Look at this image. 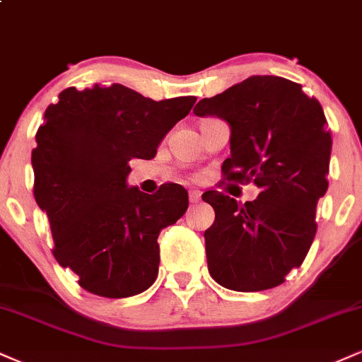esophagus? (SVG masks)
I'll list each match as a JSON object with an SVG mask.
<instances>
[{"mask_svg":"<svg viewBox=\"0 0 362 362\" xmlns=\"http://www.w3.org/2000/svg\"><path fill=\"white\" fill-rule=\"evenodd\" d=\"M189 201H190V204H195V202L201 201V192H199V190H190Z\"/></svg>","mask_w":362,"mask_h":362,"instance_id":"34e87169","label":"esophagus"}]
</instances>
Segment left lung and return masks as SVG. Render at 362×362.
<instances>
[{
	"label": "left lung",
	"mask_w": 362,
	"mask_h": 362,
	"mask_svg": "<svg viewBox=\"0 0 362 362\" xmlns=\"http://www.w3.org/2000/svg\"><path fill=\"white\" fill-rule=\"evenodd\" d=\"M194 114L231 126L224 180L260 189L245 204L218 190L202 195L216 213L204 233L211 277L242 293L276 288L303 264L317 235L315 214L328 189L332 151L322 105L300 83L250 76L202 98Z\"/></svg>",
	"instance_id": "1"
}]
</instances>
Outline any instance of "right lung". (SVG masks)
Returning a JSON list of instances; mask_svg holds the SVG:
<instances>
[{"mask_svg": "<svg viewBox=\"0 0 362 362\" xmlns=\"http://www.w3.org/2000/svg\"><path fill=\"white\" fill-rule=\"evenodd\" d=\"M197 98L155 102L124 85L62 90L47 107L32 151L34 195L51 224L57 264L103 298H129L153 284L158 235L189 207L187 190L153 195L127 189L132 158L151 160L165 134Z\"/></svg>", "mask_w": 362, "mask_h": 362, "instance_id": "right-lung-1", "label": "right lung"}]
</instances>
